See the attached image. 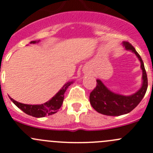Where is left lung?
<instances>
[{"instance_id": "obj_1", "label": "left lung", "mask_w": 153, "mask_h": 153, "mask_svg": "<svg viewBox=\"0 0 153 153\" xmlns=\"http://www.w3.org/2000/svg\"><path fill=\"white\" fill-rule=\"evenodd\" d=\"M124 46L127 50L134 53L140 61L143 86L136 94L126 97L114 94L106 88L100 80H97V86L90 94V102L97 112L103 115L118 116L131 112L140 102L147 90V75L140 56L129 42H124Z\"/></svg>"}]
</instances>
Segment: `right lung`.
<instances>
[{"instance_id": "1", "label": "right lung", "mask_w": 153, "mask_h": 153, "mask_svg": "<svg viewBox=\"0 0 153 153\" xmlns=\"http://www.w3.org/2000/svg\"><path fill=\"white\" fill-rule=\"evenodd\" d=\"M31 43L35 44L36 41H31ZM72 83V82H68V83L65 84L63 88L57 93L52 99L50 100L45 103L41 104V105H28V104L17 102L12 98L10 99L18 108H19L27 115L36 117V118H41V117H44L46 115H51L59 111V108L63 102L64 94L66 91L68 87Z\"/></svg>"}]
</instances>
